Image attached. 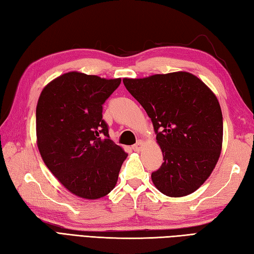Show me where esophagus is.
I'll return each instance as SVG.
<instances>
[{
    "instance_id": "34e87169",
    "label": "esophagus",
    "mask_w": 254,
    "mask_h": 254,
    "mask_svg": "<svg viewBox=\"0 0 254 254\" xmlns=\"http://www.w3.org/2000/svg\"><path fill=\"white\" fill-rule=\"evenodd\" d=\"M143 146H144V144H143V142H141V141H138L136 144H134L133 145V149L135 150V152H139V150H141L142 148H143Z\"/></svg>"
}]
</instances>
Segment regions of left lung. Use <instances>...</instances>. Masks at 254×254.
<instances>
[{"mask_svg": "<svg viewBox=\"0 0 254 254\" xmlns=\"http://www.w3.org/2000/svg\"><path fill=\"white\" fill-rule=\"evenodd\" d=\"M153 122L164 163L152 174L167 196L196 191L212 174L222 152L223 115L216 96L188 72L123 78Z\"/></svg>", "mask_w": 254, "mask_h": 254, "instance_id": "1", "label": "left lung"}]
</instances>
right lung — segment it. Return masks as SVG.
<instances>
[{
    "label": "right lung",
    "mask_w": 254,
    "mask_h": 254,
    "mask_svg": "<svg viewBox=\"0 0 254 254\" xmlns=\"http://www.w3.org/2000/svg\"><path fill=\"white\" fill-rule=\"evenodd\" d=\"M121 83L68 72L42 89L36 108L39 153L57 179L75 195L104 197L116 187L127 154L113 143L102 105Z\"/></svg>",
    "instance_id": "1"
}]
</instances>
